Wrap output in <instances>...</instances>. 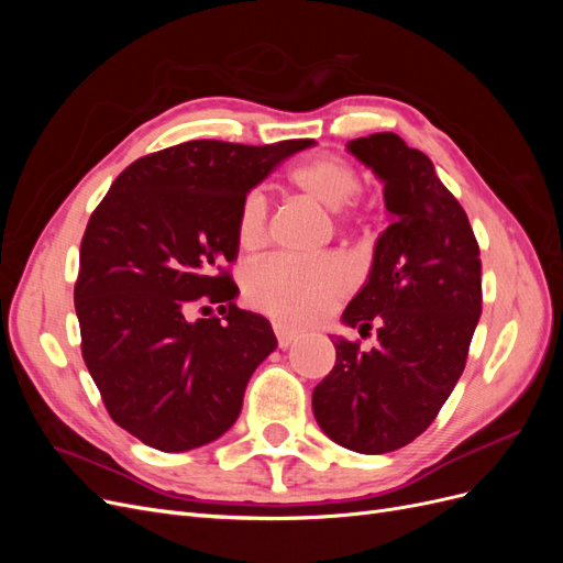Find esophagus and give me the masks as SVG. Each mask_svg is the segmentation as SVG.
Instances as JSON below:
<instances>
[{"label": "esophagus", "mask_w": 563, "mask_h": 563, "mask_svg": "<svg viewBox=\"0 0 563 563\" xmlns=\"http://www.w3.org/2000/svg\"><path fill=\"white\" fill-rule=\"evenodd\" d=\"M275 335H277V345H279L282 350H286V347L291 345L294 340H296V333L284 329V327H279V323H275Z\"/></svg>", "instance_id": "obj_1"}]
</instances>
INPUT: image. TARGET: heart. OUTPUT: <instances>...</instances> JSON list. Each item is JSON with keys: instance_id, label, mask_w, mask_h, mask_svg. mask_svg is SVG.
Listing matches in <instances>:
<instances>
[{"instance_id": "heart-1", "label": "heart", "mask_w": 563, "mask_h": 563, "mask_svg": "<svg viewBox=\"0 0 563 563\" xmlns=\"http://www.w3.org/2000/svg\"><path fill=\"white\" fill-rule=\"evenodd\" d=\"M294 192L329 211L331 230L360 228L371 216V199L362 190L356 166L340 155H317L296 164L286 176ZM267 234V199L253 190L234 216V240L244 253L258 251ZM347 291V272L335 261L284 263L267 261L244 277V300L284 327H302Z\"/></svg>"}]
</instances>
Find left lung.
<instances>
[{
    "label": "left lung",
    "mask_w": 563,
    "mask_h": 563,
    "mask_svg": "<svg viewBox=\"0 0 563 563\" xmlns=\"http://www.w3.org/2000/svg\"><path fill=\"white\" fill-rule=\"evenodd\" d=\"M383 180L395 218L376 244L366 286L343 312L362 338H335V364L312 391L319 428L335 444L380 455L430 428L463 376L482 314V258L465 209L430 157L397 133L350 143Z\"/></svg>",
    "instance_id": "1"
}]
</instances>
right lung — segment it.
Wrapping results in <instances>:
<instances>
[{"mask_svg":"<svg viewBox=\"0 0 563 563\" xmlns=\"http://www.w3.org/2000/svg\"><path fill=\"white\" fill-rule=\"evenodd\" d=\"M310 139L190 141L135 159L84 230L75 310L81 356L110 418L178 453L225 434L253 371L275 350L269 321L234 305L240 201ZM195 303L218 316L186 321Z\"/></svg>","mask_w":563,"mask_h":563,"instance_id":"add662e5","label":"right lung"}]
</instances>
